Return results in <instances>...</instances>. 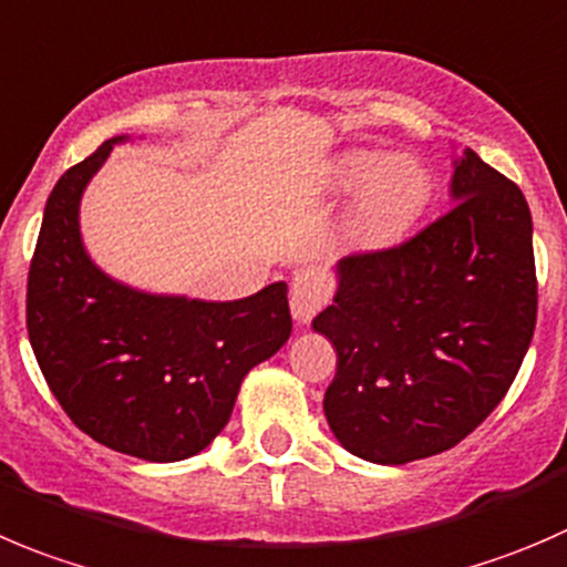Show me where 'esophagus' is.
<instances>
[{"label": "esophagus", "instance_id": "esophagus-1", "mask_svg": "<svg viewBox=\"0 0 567 567\" xmlns=\"http://www.w3.org/2000/svg\"><path fill=\"white\" fill-rule=\"evenodd\" d=\"M329 282L321 271H310L299 277L290 290V312L299 323H310L316 312L327 305Z\"/></svg>", "mask_w": 567, "mask_h": 567}]
</instances>
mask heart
<instances>
[{"instance_id": "1", "label": "heart", "mask_w": 567, "mask_h": 567, "mask_svg": "<svg viewBox=\"0 0 567 567\" xmlns=\"http://www.w3.org/2000/svg\"><path fill=\"white\" fill-rule=\"evenodd\" d=\"M332 194L351 196L338 238L354 251H384L404 240L432 202V174L417 157L346 150L327 174Z\"/></svg>"}]
</instances>
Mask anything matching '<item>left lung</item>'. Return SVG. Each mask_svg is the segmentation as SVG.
Segmentation results:
<instances>
[{
	"mask_svg": "<svg viewBox=\"0 0 567 567\" xmlns=\"http://www.w3.org/2000/svg\"><path fill=\"white\" fill-rule=\"evenodd\" d=\"M452 210L406 244L334 266L312 329L338 371L323 415L340 446L404 465L457 446L513 384L537 321L532 213L474 150L454 161Z\"/></svg>",
	"mask_w": 567,
	"mask_h": 567,
	"instance_id": "8db88e82",
	"label": "left lung"
}]
</instances>
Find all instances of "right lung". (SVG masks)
<instances>
[{
  "instance_id": "add662e5",
  "label": "right lung",
  "mask_w": 567,
  "mask_h": 567,
  "mask_svg": "<svg viewBox=\"0 0 567 567\" xmlns=\"http://www.w3.org/2000/svg\"><path fill=\"white\" fill-rule=\"evenodd\" d=\"M124 141H104L49 194L27 332L49 390L85 435L146 463H179L216 441L246 373L288 343V285L207 301L150 293L102 271L82 244L80 202Z\"/></svg>"
}]
</instances>
